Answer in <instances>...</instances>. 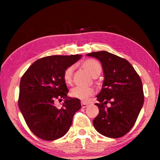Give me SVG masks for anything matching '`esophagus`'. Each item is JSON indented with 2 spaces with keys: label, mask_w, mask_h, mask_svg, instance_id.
<instances>
[{
  "label": "esophagus",
  "mask_w": 160,
  "mask_h": 160,
  "mask_svg": "<svg viewBox=\"0 0 160 160\" xmlns=\"http://www.w3.org/2000/svg\"><path fill=\"white\" fill-rule=\"evenodd\" d=\"M87 105H88V104H87V103L84 102H82V107L83 108H87Z\"/></svg>",
  "instance_id": "obj_1"
}]
</instances>
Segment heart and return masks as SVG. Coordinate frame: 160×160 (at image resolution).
<instances>
[{"instance_id":"b5f03b06","label":"heart","mask_w":160,"mask_h":160,"mask_svg":"<svg viewBox=\"0 0 160 160\" xmlns=\"http://www.w3.org/2000/svg\"><path fill=\"white\" fill-rule=\"evenodd\" d=\"M82 68L85 69L90 75L93 77H97L102 72V67L99 62L94 59H87L82 63ZM73 66H71L65 69L63 78L66 84H71L73 79ZM94 89L92 87H76L71 91V96L81 100H87L90 96L93 95Z\"/></svg>"}]
</instances>
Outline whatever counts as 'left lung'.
I'll use <instances>...</instances> for the list:
<instances>
[{"mask_svg": "<svg viewBox=\"0 0 160 160\" xmlns=\"http://www.w3.org/2000/svg\"><path fill=\"white\" fill-rule=\"evenodd\" d=\"M87 55L101 62L105 76L102 89L97 95L99 114L93 120L94 127L107 137H122L133 128L143 106L142 80L131 64L122 58L106 51Z\"/></svg>", "mask_w": 160, "mask_h": 160, "instance_id": "8db88e82", "label": "left lung"}]
</instances>
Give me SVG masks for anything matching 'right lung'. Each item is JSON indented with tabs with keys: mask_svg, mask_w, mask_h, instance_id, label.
<instances>
[{
	"mask_svg": "<svg viewBox=\"0 0 160 160\" xmlns=\"http://www.w3.org/2000/svg\"><path fill=\"white\" fill-rule=\"evenodd\" d=\"M82 55H51L34 62L22 76L18 105L25 122L34 135L46 141L61 138L79 110L78 99L67 97L68 90L63 75ZM65 99L61 108L54 101Z\"/></svg>",
	"mask_w": 160,
	"mask_h": 160,
	"instance_id": "1",
	"label": "right lung"
}]
</instances>
